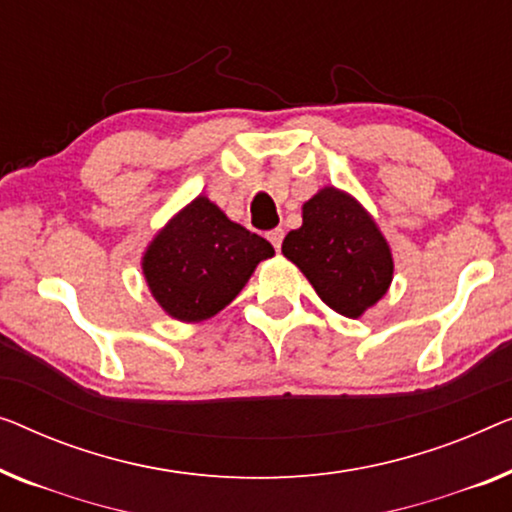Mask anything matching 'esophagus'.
Listing matches in <instances>:
<instances>
[{"mask_svg": "<svg viewBox=\"0 0 512 512\" xmlns=\"http://www.w3.org/2000/svg\"><path fill=\"white\" fill-rule=\"evenodd\" d=\"M268 240L272 242L274 249H279L281 240H284V228H272V231H268Z\"/></svg>", "mask_w": 512, "mask_h": 512, "instance_id": "esophagus-1", "label": "esophagus"}]
</instances>
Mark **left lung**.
I'll return each mask as SVG.
<instances>
[{
  "mask_svg": "<svg viewBox=\"0 0 512 512\" xmlns=\"http://www.w3.org/2000/svg\"><path fill=\"white\" fill-rule=\"evenodd\" d=\"M325 305L358 318L392 281L390 247L358 201L325 187L302 207V226L281 244Z\"/></svg>",
  "mask_w": 512,
  "mask_h": 512,
  "instance_id": "1",
  "label": "left lung"
}]
</instances>
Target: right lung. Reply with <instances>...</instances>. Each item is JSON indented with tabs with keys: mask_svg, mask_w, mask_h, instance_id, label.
<instances>
[{
	"mask_svg": "<svg viewBox=\"0 0 512 512\" xmlns=\"http://www.w3.org/2000/svg\"><path fill=\"white\" fill-rule=\"evenodd\" d=\"M272 254L268 240L198 196L152 240L143 272L164 311L196 323L233 302L256 265Z\"/></svg>",
	"mask_w": 512,
	"mask_h": 512,
	"instance_id": "right-lung-1",
	"label": "right lung"
}]
</instances>
